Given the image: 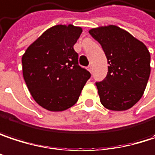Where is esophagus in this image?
<instances>
[{"instance_id":"1","label":"esophagus","mask_w":155,"mask_h":155,"mask_svg":"<svg viewBox=\"0 0 155 155\" xmlns=\"http://www.w3.org/2000/svg\"><path fill=\"white\" fill-rule=\"evenodd\" d=\"M88 68H89V71H90V73H91V74H92V65H90Z\"/></svg>"}]
</instances>
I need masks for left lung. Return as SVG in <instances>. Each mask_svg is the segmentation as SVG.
<instances>
[{
  "instance_id": "8db88e82",
  "label": "left lung",
  "mask_w": 155,
  "mask_h": 155,
  "mask_svg": "<svg viewBox=\"0 0 155 155\" xmlns=\"http://www.w3.org/2000/svg\"><path fill=\"white\" fill-rule=\"evenodd\" d=\"M90 35L102 46L108 73L97 82L100 102L112 111H125L142 97L151 66L147 46L129 32L114 25L91 28Z\"/></svg>"
}]
</instances>
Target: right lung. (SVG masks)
Instances as JSON below:
<instances>
[{
	"label": "right lung",
	"mask_w": 155,
	"mask_h": 155,
	"mask_svg": "<svg viewBox=\"0 0 155 155\" xmlns=\"http://www.w3.org/2000/svg\"><path fill=\"white\" fill-rule=\"evenodd\" d=\"M82 28L57 25L47 29L22 56L23 76L35 102L50 112H61L78 101L90 72L78 64L74 45Z\"/></svg>",
	"instance_id": "add662e5"
}]
</instances>
